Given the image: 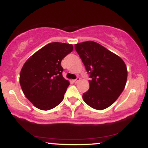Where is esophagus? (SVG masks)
Segmentation results:
<instances>
[{
  "label": "esophagus",
  "instance_id": "esophagus-1",
  "mask_svg": "<svg viewBox=\"0 0 148 148\" xmlns=\"http://www.w3.org/2000/svg\"><path fill=\"white\" fill-rule=\"evenodd\" d=\"M80 81V78H79V77H77L76 78V79H75V80H74V82L75 83V84H77L78 82H79V81Z\"/></svg>",
  "mask_w": 148,
  "mask_h": 148
}]
</instances>
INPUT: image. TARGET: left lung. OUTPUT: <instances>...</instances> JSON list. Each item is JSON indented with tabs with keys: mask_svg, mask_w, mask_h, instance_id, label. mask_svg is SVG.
<instances>
[{
	"mask_svg": "<svg viewBox=\"0 0 148 148\" xmlns=\"http://www.w3.org/2000/svg\"><path fill=\"white\" fill-rule=\"evenodd\" d=\"M90 74L89 90L83 95L88 106L103 110L116 101L125 89L127 69L123 59L93 41L74 45Z\"/></svg>",
	"mask_w": 148,
	"mask_h": 148,
	"instance_id": "1",
	"label": "left lung"
}]
</instances>
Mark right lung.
<instances>
[{"label": "right lung", "mask_w": 148, "mask_h": 148, "mask_svg": "<svg viewBox=\"0 0 148 148\" xmlns=\"http://www.w3.org/2000/svg\"><path fill=\"white\" fill-rule=\"evenodd\" d=\"M72 50V45L52 42L35 52L23 64L20 85L36 108L48 111L62 101L69 82L62 76L61 60Z\"/></svg>", "instance_id": "obj_1"}]
</instances>
